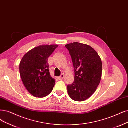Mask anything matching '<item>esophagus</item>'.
Segmentation results:
<instances>
[{"label":"esophagus","instance_id":"obj_1","mask_svg":"<svg viewBox=\"0 0 128 128\" xmlns=\"http://www.w3.org/2000/svg\"><path fill=\"white\" fill-rule=\"evenodd\" d=\"M64 78V74H61L60 76V77H58V78L59 80H63V79Z\"/></svg>","mask_w":128,"mask_h":128}]
</instances>
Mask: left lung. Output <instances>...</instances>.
Listing matches in <instances>:
<instances>
[{
	"mask_svg": "<svg viewBox=\"0 0 128 128\" xmlns=\"http://www.w3.org/2000/svg\"><path fill=\"white\" fill-rule=\"evenodd\" d=\"M65 47L71 56L75 72L74 82L68 86V96L74 101H85L93 95L100 83L101 59L88 45L74 42Z\"/></svg>",
	"mask_w": 128,
	"mask_h": 128,
	"instance_id": "obj_1",
	"label": "left lung"
}]
</instances>
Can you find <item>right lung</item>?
<instances>
[{
  "label": "right lung",
  "mask_w": 128,
  "mask_h": 128,
  "mask_svg": "<svg viewBox=\"0 0 128 128\" xmlns=\"http://www.w3.org/2000/svg\"><path fill=\"white\" fill-rule=\"evenodd\" d=\"M58 45H42L28 52L20 64V77L27 91L37 98L50 94L55 84L49 71L48 57Z\"/></svg>",
  "instance_id": "1"
}]
</instances>
